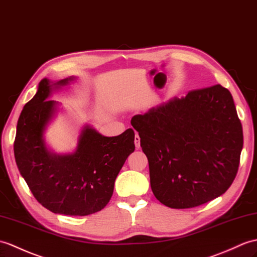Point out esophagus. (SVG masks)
Returning a JSON list of instances; mask_svg holds the SVG:
<instances>
[{"instance_id": "esophagus-1", "label": "esophagus", "mask_w": 257, "mask_h": 257, "mask_svg": "<svg viewBox=\"0 0 257 257\" xmlns=\"http://www.w3.org/2000/svg\"><path fill=\"white\" fill-rule=\"evenodd\" d=\"M135 146L137 149H140V137L138 133H136V136H135Z\"/></svg>"}]
</instances>
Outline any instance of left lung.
I'll return each mask as SVG.
<instances>
[{
  "mask_svg": "<svg viewBox=\"0 0 257 257\" xmlns=\"http://www.w3.org/2000/svg\"><path fill=\"white\" fill-rule=\"evenodd\" d=\"M156 198L174 209L224 194L236 176L243 131L232 95L220 84L190 91L136 115Z\"/></svg>",
  "mask_w": 257,
  "mask_h": 257,
  "instance_id": "1",
  "label": "left lung"
}]
</instances>
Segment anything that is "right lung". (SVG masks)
<instances>
[{
	"label": "right lung",
	"mask_w": 257,
	"mask_h": 257,
	"mask_svg": "<svg viewBox=\"0 0 257 257\" xmlns=\"http://www.w3.org/2000/svg\"><path fill=\"white\" fill-rule=\"evenodd\" d=\"M74 80L70 76L39 82L17 121L14 154L21 175L39 204L55 213L87 216L110 200L118 173L135 151V131L129 128L119 136L105 137L86 124L73 153L50 151L44 135L59 103L49 97Z\"/></svg>",
	"instance_id": "obj_1"
}]
</instances>
